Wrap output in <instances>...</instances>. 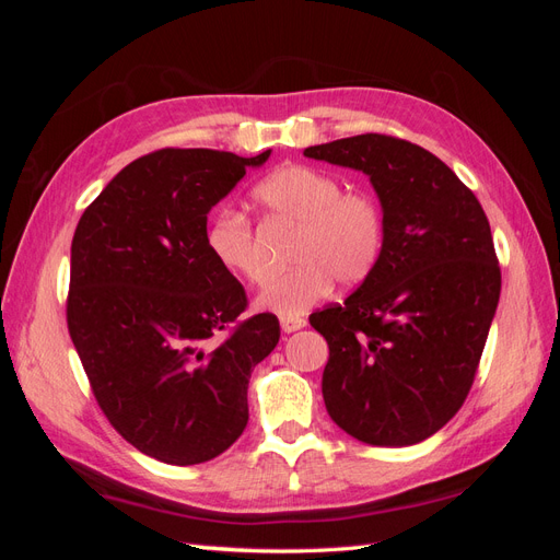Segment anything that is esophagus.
<instances>
[{"label": "esophagus", "instance_id": "esophagus-1", "mask_svg": "<svg viewBox=\"0 0 560 560\" xmlns=\"http://www.w3.org/2000/svg\"><path fill=\"white\" fill-rule=\"evenodd\" d=\"M280 327L284 334H292V331H299L306 327V317H282L280 319Z\"/></svg>", "mask_w": 560, "mask_h": 560}]
</instances>
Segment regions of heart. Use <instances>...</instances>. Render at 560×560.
<instances>
[{"label": "heart", "mask_w": 560, "mask_h": 560, "mask_svg": "<svg viewBox=\"0 0 560 560\" xmlns=\"http://www.w3.org/2000/svg\"><path fill=\"white\" fill-rule=\"evenodd\" d=\"M252 198L268 222L296 226L290 245L294 264L270 280L257 296V308L282 317H299L334 282H364L385 247V210L366 189H343L341 177L313 165H284L252 189ZM212 259L226 273L249 284L266 280V266L249 219L235 210L212 217L206 233Z\"/></svg>", "instance_id": "b5f03b06"}]
</instances>
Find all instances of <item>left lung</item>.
<instances>
[{
  "label": "left lung",
  "instance_id": "8db88e82",
  "mask_svg": "<svg viewBox=\"0 0 560 560\" xmlns=\"http://www.w3.org/2000/svg\"><path fill=\"white\" fill-rule=\"evenodd\" d=\"M303 156L362 171L385 210L374 273L311 315L329 346L327 411L364 444H418L457 413L477 376L502 287L488 217L444 161L389 135Z\"/></svg>",
  "mask_w": 560,
  "mask_h": 560
}]
</instances>
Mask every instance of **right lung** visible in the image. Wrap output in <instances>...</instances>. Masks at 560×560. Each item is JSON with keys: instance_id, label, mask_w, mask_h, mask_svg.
Segmentation results:
<instances>
[{"instance_id": "obj_1", "label": "right lung", "mask_w": 560, "mask_h": 560, "mask_svg": "<svg viewBox=\"0 0 560 560\" xmlns=\"http://www.w3.org/2000/svg\"><path fill=\"white\" fill-rule=\"evenodd\" d=\"M268 156L154 151L77 224L67 329L112 428L161 463H208L243 434L252 369L280 341L276 315L238 319L243 284L206 245L208 212Z\"/></svg>"}]
</instances>
